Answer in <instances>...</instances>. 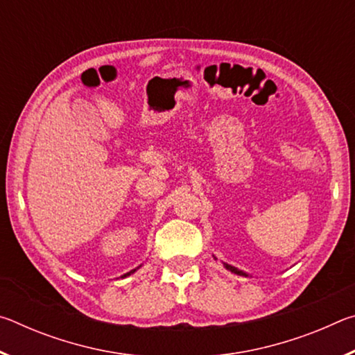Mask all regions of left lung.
<instances>
[{
	"instance_id": "1",
	"label": "left lung",
	"mask_w": 355,
	"mask_h": 355,
	"mask_svg": "<svg viewBox=\"0 0 355 355\" xmlns=\"http://www.w3.org/2000/svg\"><path fill=\"white\" fill-rule=\"evenodd\" d=\"M224 266H225V269H228V271H232V272H235V274H238V275H245V277H248L249 274H245L244 271H239L238 268H235V266H232V264H227V263H224Z\"/></svg>"
}]
</instances>
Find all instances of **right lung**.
<instances>
[{
  "instance_id": "add662e5",
  "label": "right lung",
  "mask_w": 355,
  "mask_h": 355,
  "mask_svg": "<svg viewBox=\"0 0 355 355\" xmlns=\"http://www.w3.org/2000/svg\"><path fill=\"white\" fill-rule=\"evenodd\" d=\"M136 269H137V268H136ZM136 269H133V271H130V272H127V274H123L122 277H128V275H131L133 272H136Z\"/></svg>"
}]
</instances>
